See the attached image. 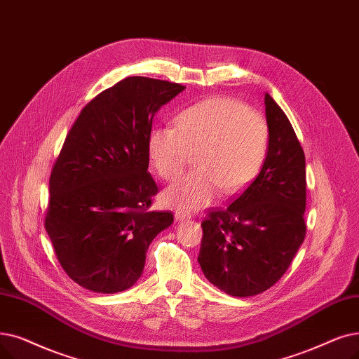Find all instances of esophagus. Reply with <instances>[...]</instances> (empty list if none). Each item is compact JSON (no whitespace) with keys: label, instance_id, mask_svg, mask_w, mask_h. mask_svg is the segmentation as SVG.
<instances>
[{"label":"esophagus","instance_id":"34e87169","mask_svg":"<svg viewBox=\"0 0 359 359\" xmlns=\"http://www.w3.org/2000/svg\"><path fill=\"white\" fill-rule=\"evenodd\" d=\"M191 217H192V214L188 212V211H183V210H177V211H176V220H177V222L189 220Z\"/></svg>","mask_w":359,"mask_h":359}]
</instances>
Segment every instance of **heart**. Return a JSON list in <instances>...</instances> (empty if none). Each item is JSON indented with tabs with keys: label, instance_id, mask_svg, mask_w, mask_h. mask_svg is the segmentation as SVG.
Masks as SVG:
<instances>
[{
	"label": "heart",
	"instance_id": "b5f03b06",
	"mask_svg": "<svg viewBox=\"0 0 359 359\" xmlns=\"http://www.w3.org/2000/svg\"><path fill=\"white\" fill-rule=\"evenodd\" d=\"M269 123L239 100L212 97L183 110L176 128H154L148 154L158 176L173 182L184 171L191 155L196 167L164 194L168 205L199 210L224 191L233 195L251 183L266 161Z\"/></svg>",
	"mask_w": 359,
	"mask_h": 359
}]
</instances>
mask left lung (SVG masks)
Segmentation results:
<instances>
[{
    "label": "left lung",
    "mask_w": 359,
    "mask_h": 359,
    "mask_svg": "<svg viewBox=\"0 0 359 359\" xmlns=\"http://www.w3.org/2000/svg\"><path fill=\"white\" fill-rule=\"evenodd\" d=\"M270 141L259 175L227 207L208 211L198 262L227 294L254 296L287 271L306 235L305 154L292 124L266 93Z\"/></svg>",
    "instance_id": "1"
}]
</instances>
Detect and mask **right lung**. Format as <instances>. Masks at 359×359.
<instances>
[{
  "label": "right lung",
  "mask_w": 359,
  "mask_h": 359,
  "mask_svg": "<svg viewBox=\"0 0 359 359\" xmlns=\"http://www.w3.org/2000/svg\"><path fill=\"white\" fill-rule=\"evenodd\" d=\"M183 85L130 76L88 102L54 163L45 229L61 269L79 286L116 293L141 277L149 243L173 223L151 211L148 136Z\"/></svg>",
  "instance_id": "obj_1"
}]
</instances>
